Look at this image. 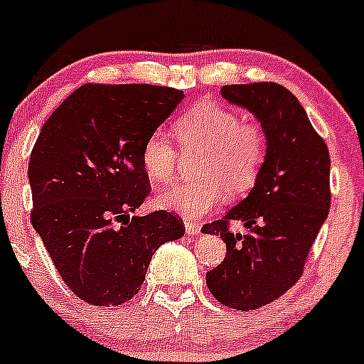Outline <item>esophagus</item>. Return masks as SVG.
I'll list each match as a JSON object with an SVG mask.
<instances>
[{"mask_svg": "<svg viewBox=\"0 0 364 364\" xmlns=\"http://www.w3.org/2000/svg\"><path fill=\"white\" fill-rule=\"evenodd\" d=\"M199 230H201V225L196 224V222L193 220L186 222V232L189 234V236H196V234H199Z\"/></svg>", "mask_w": 364, "mask_h": 364, "instance_id": "obj_1", "label": "esophagus"}]
</instances>
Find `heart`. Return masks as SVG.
Segmentation results:
<instances>
[{
    "instance_id": "b5f03b06",
    "label": "heart",
    "mask_w": 364,
    "mask_h": 364,
    "mask_svg": "<svg viewBox=\"0 0 364 364\" xmlns=\"http://www.w3.org/2000/svg\"><path fill=\"white\" fill-rule=\"evenodd\" d=\"M175 139L186 158H201L199 181L168 187L158 205L186 218H199L228 198L245 196L257 181L267 156V130L259 119H243L240 112L213 100L194 105L175 123ZM140 161L149 178L168 183L177 177L178 156L173 139L163 130L147 135Z\"/></svg>"
}]
</instances>
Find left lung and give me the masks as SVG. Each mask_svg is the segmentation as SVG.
<instances>
[{"label": "left lung", "mask_w": 364, "mask_h": 364, "mask_svg": "<svg viewBox=\"0 0 364 364\" xmlns=\"http://www.w3.org/2000/svg\"><path fill=\"white\" fill-rule=\"evenodd\" d=\"M229 102L248 109L267 130V156L255 187L205 234H220L225 259L206 272L220 304L255 311L299 281L311 246L330 212V154L299 99L277 83L228 85ZM244 222L232 235L228 224Z\"/></svg>", "instance_id": "1"}]
</instances>
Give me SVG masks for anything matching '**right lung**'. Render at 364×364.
Masks as SVG:
<instances>
[{
	"label": "right lung",
	"mask_w": 364,
	"mask_h": 364,
	"mask_svg": "<svg viewBox=\"0 0 364 364\" xmlns=\"http://www.w3.org/2000/svg\"><path fill=\"white\" fill-rule=\"evenodd\" d=\"M182 99L168 87L87 83L52 112L34 144L31 222L65 284L92 306L130 300L152 253L183 236V222L166 210L130 217L151 193L144 140Z\"/></svg>",
	"instance_id": "add662e5"
}]
</instances>
